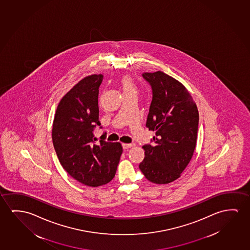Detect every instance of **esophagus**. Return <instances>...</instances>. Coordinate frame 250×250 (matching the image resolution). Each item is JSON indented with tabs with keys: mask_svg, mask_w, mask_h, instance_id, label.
Here are the masks:
<instances>
[{
	"mask_svg": "<svg viewBox=\"0 0 250 250\" xmlns=\"http://www.w3.org/2000/svg\"><path fill=\"white\" fill-rule=\"evenodd\" d=\"M133 144H123L122 146H123L124 149H126V148H131V147H133Z\"/></svg>",
	"mask_w": 250,
	"mask_h": 250,
	"instance_id": "1",
	"label": "esophagus"
}]
</instances>
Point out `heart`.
<instances>
[{
  "mask_svg": "<svg viewBox=\"0 0 250 250\" xmlns=\"http://www.w3.org/2000/svg\"><path fill=\"white\" fill-rule=\"evenodd\" d=\"M119 85L123 92V94H128V93H137L138 88L136 86L133 79L128 75L123 76L120 77L119 80Z\"/></svg>",
  "mask_w": 250,
  "mask_h": 250,
  "instance_id": "b5f03b06",
  "label": "heart"
}]
</instances>
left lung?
I'll use <instances>...</instances> for the list:
<instances>
[{
	"label": "left lung",
	"mask_w": 250,
	"mask_h": 250,
	"mask_svg": "<svg viewBox=\"0 0 250 250\" xmlns=\"http://www.w3.org/2000/svg\"><path fill=\"white\" fill-rule=\"evenodd\" d=\"M152 89L146 127L156 131L152 145L143 146L139 168L156 184H167L181 176L194 152L199 112L191 94L177 80L162 71L143 73Z\"/></svg>",
	"instance_id": "obj_1"
}]
</instances>
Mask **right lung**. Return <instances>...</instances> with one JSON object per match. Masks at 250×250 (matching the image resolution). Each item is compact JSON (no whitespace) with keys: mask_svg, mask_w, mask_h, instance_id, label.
<instances>
[{"mask_svg":"<svg viewBox=\"0 0 250 250\" xmlns=\"http://www.w3.org/2000/svg\"><path fill=\"white\" fill-rule=\"evenodd\" d=\"M102 81V74L92 75L75 85L59 102L52 126V142L62 167L76 181L94 188L112 181L123 152L120 143L105 141V137L95 142Z\"/></svg>","mask_w":250,"mask_h":250,"instance_id":"add662e5","label":"right lung"}]
</instances>
